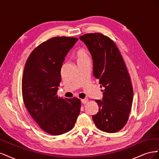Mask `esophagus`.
Segmentation results:
<instances>
[{"label":"esophagus","mask_w":159,"mask_h":159,"mask_svg":"<svg viewBox=\"0 0 159 159\" xmlns=\"http://www.w3.org/2000/svg\"><path fill=\"white\" fill-rule=\"evenodd\" d=\"M81 102L83 104H85V103H88V99H81Z\"/></svg>","instance_id":"esophagus-1"}]
</instances>
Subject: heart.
<instances>
[{
    "label": "heart",
    "mask_w": 159,
    "mask_h": 159,
    "mask_svg": "<svg viewBox=\"0 0 159 159\" xmlns=\"http://www.w3.org/2000/svg\"><path fill=\"white\" fill-rule=\"evenodd\" d=\"M75 57L78 62L89 59L88 51L84 48L78 49L75 53Z\"/></svg>",
    "instance_id": "b5f03b06"
}]
</instances>
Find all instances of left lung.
<instances>
[{
    "label": "left lung",
    "mask_w": 159,
    "mask_h": 159,
    "mask_svg": "<svg viewBox=\"0 0 159 159\" xmlns=\"http://www.w3.org/2000/svg\"><path fill=\"white\" fill-rule=\"evenodd\" d=\"M92 56L93 75L104 88L103 99L95 100L99 111L93 115L96 127L115 133L125 125L131 111L133 90L125 63L114 42L101 33L80 36Z\"/></svg>",
    "instance_id": "left-lung-1"
}]
</instances>
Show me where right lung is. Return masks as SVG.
Returning <instances> with one entry per match:
<instances>
[{"label": "right lung", "mask_w": 159, "mask_h": 159, "mask_svg": "<svg viewBox=\"0 0 159 159\" xmlns=\"http://www.w3.org/2000/svg\"><path fill=\"white\" fill-rule=\"evenodd\" d=\"M78 40L58 36L42 42L31 52L24 69V103L39 127L52 135L70 131L80 112V99H64L57 95L65 57Z\"/></svg>", "instance_id": "right-lung-1"}]
</instances>
